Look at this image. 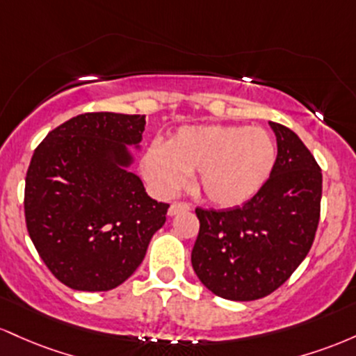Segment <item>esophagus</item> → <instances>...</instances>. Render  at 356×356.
Wrapping results in <instances>:
<instances>
[{
    "label": "esophagus",
    "mask_w": 356,
    "mask_h": 356,
    "mask_svg": "<svg viewBox=\"0 0 356 356\" xmlns=\"http://www.w3.org/2000/svg\"><path fill=\"white\" fill-rule=\"evenodd\" d=\"M191 207L188 203H181V202H177V203H171V207L168 209V215L170 217H175V215H178L179 211H190Z\"/></svg>",
    "instance_id": "34e87169"
}]
</instances>
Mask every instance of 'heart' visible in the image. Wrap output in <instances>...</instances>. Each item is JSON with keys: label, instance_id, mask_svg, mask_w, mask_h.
Listing matches in <instances>:
<instances>
[{"label": "heart", "instance_id": "b5f03b06", "mask_svg": "<svg viewBox=\"0 0 356 356\" xmlns=\"http://www.w3.org/2000/svg\"><path fill=\"white\" fill-rule=\"evenodd\" d=\"M277 147L267 131L247 126H183L166 147L151 145L143 173L163 197H173L198 173V190L213 205L250 202L273 175Z\"/></svg>", "mask_w": 356, "mask_h": 356}]
</instances>
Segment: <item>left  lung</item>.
<instances>
[{"mask_svg":"<svg viewBox=\"0 0 356 356\" xmlns=\"http://www.w3.org/2000/svg\"><path fill=\"white\" fill-rule=\"evenodd\" d=\"M277 141L273 175L250 202L197 209L191 266L207 289L230 301L274 293L306 259L319 222L323 177L296 133L269 122Z\"/></svg>","mask_w":356,"mask_h":356,"instance_id":"1","label":"left lung"}]
</instances>
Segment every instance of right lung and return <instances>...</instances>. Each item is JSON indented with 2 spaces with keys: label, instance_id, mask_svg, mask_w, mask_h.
I'll use <instances>...</instances> for the list:
<instances>
[{
  "label": "right lung",
  "instance_id": "add662e5",
  "mask_svg": "<svg viewBox=\"0 0 356 356\" xmlns=\"http://www.w3.org/2000/svg\"><path fill=\"white\" fill-rule=\"evenodd\" d=\"M145 115L89 113L47 134L31 158L25 218L51 274L75 291H111L134 274L168 203L133 173Z\"/></svg>",
  "mask_w": 356,
  "mask_h": 356
}]
</instances>
